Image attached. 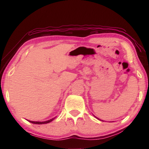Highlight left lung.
<instances>
[{
	"mask_svg": "<svg viewBox=\"0 0 149 149\" xmlns=\"http://www.w3.org/2000/svg\"><path fill=\"white\" fill-rule=\"evenodd\" d=\"M96 118H97V117H96ZM97 118V119H99V118ZM102 121H103V120H102Z\"/></svg>",
	"mask_w": 149,
	"mask_h": 149,
	"instance_id": "left-lung-1",
	"label": "left lung"
}]
</instances>
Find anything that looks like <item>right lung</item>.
Segmentation results:
<instances>
[{
  "mask_svg": "<svg viewBox=\"0 0 149 149\" xmlns=\"http://www.w3.org/2000/svg\"><path fill=\"white\" fill-rule=\"evenodd\" d=\"M54 118H52V119H50V120H47V121H45V122H34V121H30V120H27V121H29V122H31L32 123H35V124H45V123H48L50 122H52V121L53 120Z\"/></svg>",
  "mask_w": 149,
  "mask_h": 149,
  "instance_id": "obj_1",
  "label": "right lung"
}]
</instances>
